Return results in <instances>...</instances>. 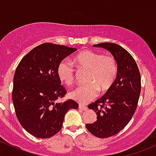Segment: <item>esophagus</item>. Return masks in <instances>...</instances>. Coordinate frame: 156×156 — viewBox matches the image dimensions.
<instances>
[{"instance_id":"1","label":"esophagus","mask_w":156,"mask_h":156,"mask_svg":"<svg viewBox=\"0 0 156 156\" xmlns=\"http://www.w3.org/2000/svg\"><path fill=\"white\" fill-rule=\"evenodd\" d=\"M78 108L81 110H83V111H86V110L87 109V106H85L84 105H82V104H79V106H78Z\"/></svg>"}]
</instances>
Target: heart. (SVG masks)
I'll list each match as a JSON object with an SVG mask.
<instances>
[{"label": "heart", "instance_id": "1", "mask_svg": "<svg viewBox=\"0 0 156 156\" xmlns=\"http://www.w3.org/2000/svg\"><path fill=\"white\" fill-rule=\"evenodd\" d=\"M73 62L78 69L88 73L87 84L77 87L69 94L72 100L87 103L97 97L99 91L105 94L112 87L118 74V62L114 56L85 50L78 53ZM57 75L62 82L71 85L75 80V69L69 61L63 59L58 64Z\"/></svg>", "mask_w": 156, "mask_h": 156}]
</instances>
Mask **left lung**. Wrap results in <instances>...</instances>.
Listing matches in <instances>:
<instances>
[{"label": "left lung", "mask_w": 156, "mask_h": 156, "mask_svg": "<svg viewBox=\"0 0 156 156\" xmlns=\"http://www.w3.org/2000/svg\"><path fill=\"white\" fill-rule=\"evenodd\" d=\"M111 52L118 62V74L112 87L106 94L88 105L97 115V121L86 127L97 137L114 136L124 128L133 117L141 90V77L133 56L125 48L114 43H100Z\"/></svg>", "instance_id": "obj_1"}]
</instances>
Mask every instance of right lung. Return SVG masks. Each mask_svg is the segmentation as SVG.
Here are the masks:
<instances>
[{
    "label": "right lung",
    "instance_id": "1",
    "mask_svg": "<svg viewBox=\"0 0 156 156\" xmlns=\"http://www.w3.org/2000/svg\"><path fill=\"white\" fill-rule=\"evenodd\" d=\"M76 50L42 44L29 51L16 69L12 91L16 115L23 128L36 137L44 139L56 134L67 112L78 107L72 100L56 102L67 93L58 78V64Z\"/></svg>",
    "mask_w": 156,
    "mask_h": 156
}]
</instances>
